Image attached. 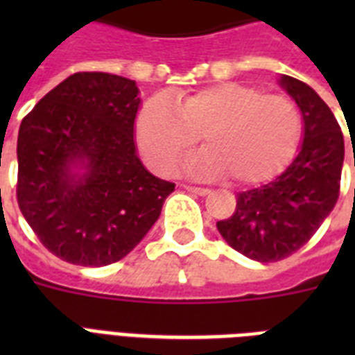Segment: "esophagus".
<instances>
[{
	"label": "esophagus",
	"mask_w": 355,
	"mask_h": 355,
	"mask_svg": "<svg viewBox=\"0 0 355 355\" xmlns=\"http://www.w3.org/2000/svg\"><path fill=\"white\" fill-rule=\"evenodd\" d=\"M184 189H188L191 193H197L200 197H205V195L210 193V189L208 188H199V186H189V184H184Z\"/></svg>",
	"instance_id": "obj_1"
}]
</instances>
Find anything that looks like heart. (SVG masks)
Returning a JSON list of instances; mask_svg holds the SVG:
<instances>
[{"label":"heart","mask_w":355,"mask_h":355,"mask_svg":"<svg viewBox=\"0 0 355 355\" xmlns=\"http://www.w3.org/2000/svg\"><path fill=\"white\" fill-rule=\"evenodd\" d=\"M302 114L286 96L239 83H217L186 96H156L136 119V136L153 169L171 173L199 141L206 147L182 164L188 175L259 184L293 160Z\"/></svg>","instance_id":"obj_1"}]
</instances>
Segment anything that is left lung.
Returning a JSON list of instances; mask_svg holds the SVG:
<instances>
[{
  "label": "left lung",
  "instance_id": "1",
  "mask_svg": "<svg viewBox=\"0 0 355 355\" xmlns=\"http://www.w3.org/2000/svg\"><path fill=\"white\" fill-rule=\"evenodd\" d=\"M278 85L302 114V144L282 175L241 191L232 217L217 223L223 239L256 261H278L309 241L339 197L345 139L336 116L302 80L280 75Z\"/></svg>",
  "mask_w": 355,
  "mask_h": 355
}]
</instances>
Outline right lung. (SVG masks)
Returning a JSON list of instances; mask_svg holds the SVG:
<instances>
[{
  "mask_svg": "<svg viewBox=\"0 0 355 355\" xmlns=\"http://www.w3.org/2000/svg\"><path fill=\"white\" fill-rule=\"evenodd\" d=\"M139 105L136 80L83 71L42 97L19 125V210L64 261L103 267L125 258L175 191L139 160Z\"/></svg>",
  "mask_w": 355,
  "mask_h": 355,
  "instance_id": "add662e5",
  "label": "right lung"
}]
</instances>
